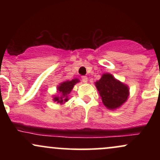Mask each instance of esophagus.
Listing matches in <instances>:
<instances>
[{"label":"esophagus","instance_id":"esophagus-1","mask_svg":"<svg viewBox=\"0 0 160 160\" xmlns=\"http://www.w3.org/2000/svg\"><path fill=\"white\" fill-rule=\"evenodd\" d=\"M82 81L83 82H88V78L86 76H82Z\"/></svg>","mask_w":160,"mask_h":160}]
</instances>
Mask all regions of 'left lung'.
Listing matches in <instances>:
<instances>
[{"label": "left lung", "instance_id": "8db88e82", "mask_svg": "<svg viewBox=\"0 0 160 160\" xmlns=\"http://www.w3.org/2000/svg\"><path fill=\"white\" fill-rule=\"evenodd\" d=\"M95 85L102 98V103L111 111L120 108L129 96L128 86L109 73L102 74Z\"/></svg>", "mask_w": 160, "mask_h": 160}]
</instances>
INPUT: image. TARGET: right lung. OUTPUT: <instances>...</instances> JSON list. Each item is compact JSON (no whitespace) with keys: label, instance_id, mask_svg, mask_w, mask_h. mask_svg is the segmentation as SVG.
Listing matches in <instances>:
<instances>
[{"label":"right lung","instance_id":"1","mask_svg":"<svg viewBox=\"0 0 160 160\" xmlns=\"http://www.w3.org/2000/svg\"><path fill=\"white\" fill-rule=\"evenodd\" d=\"M80 82V80L75 78L72 80H66L59 83L57 86V94L52 95L53 102L64 104L68 101V95L74 88V85Z\"/></svg>","mask_w":160,"mask_h":160}]
</instances>
